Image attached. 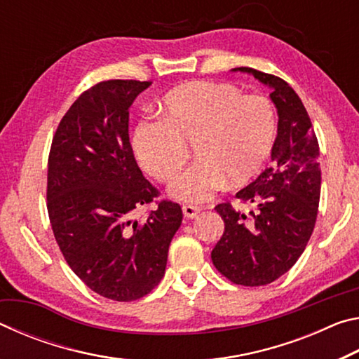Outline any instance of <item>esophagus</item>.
I'll return each instance as SVG.
<instances>
[{
    "instance_id": "esophagus-1",
    "label": "esophagus",
    "mask_w": 359,
    "mask_h": 359,
    "mask_svg": "<svg viewBox=\"0 0 359 359\" xmlns=\"http://www.w3.org/2000/svg\"><path fill=\"white\" fill-rule=\"evenodd\" d=\"M182 210H184V215L191 220V218H194L199 214V210H201V209L196 208V205H184Z\"/></svg>"
}]
</instances>
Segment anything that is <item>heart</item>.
Listing matches in <instances>:
<instances>
[{
	"label": "heart",
	"instance_id": "1",
	"mask_svg": "<svg viewBox=\"0 0 359 359\" xmlns=\"http://www.w3.org/2000/svg\"><path fill=\"white\" fill-rule=\"evenodd\" d=\"M277 109L264 95H244L231 83L193 81L163 96L160 120H142L133 151L145 172L171 182L193 145L198 163L171 187L175 199L203 203L228 182L250 184L263 171L277 139Z\"/></svg>",
	"mask_w": 359,
	"mask_h": 359
}]
</instances>
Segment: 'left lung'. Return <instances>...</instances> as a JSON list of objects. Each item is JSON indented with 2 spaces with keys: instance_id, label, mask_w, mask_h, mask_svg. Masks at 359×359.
I'll return each instance as SVG.
<instances>
[{
  "instance_id": "1",
  "label": "left lung",
  "mask_w": 359,
  "mask_h": 359,
  "mask_svg": "<svg viewBox=\"0 0 359 359\" xmlns=\"http://www.w3.org/2000/svg\"><path fill=\"white\" fill-rule=\"evenodd\" d=\"M234 71L250 72L272 87L278 128L272 166L236 193L255 209L245 215L231 203L215 205L224 231L212 261L229 282L261 287L288 272L312 236L321 188L318 141L301 98L283 79L244 66Z\"/></svg>"
}]
</instances>
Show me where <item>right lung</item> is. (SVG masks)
Masks as SVG:
<instances>
[{
    "instance_id": "add662e5",
    "label": "right lung",
    "mask_w": 359,
    "mask_h": 359,
    "mask_svg": "<svg viewBox=\"0 0 359 359\" xmlns=\"http://www.w3.org/2000/svg\"><path fill=\"white\" fill-rule=\"evenodd\" d=\"M149 81H102L79 96L53 135L47 163V212L66 263L95 293L130 302L165 276L169 244L182 223L172 201L144 177L130 144V106ZM157 208L142 221L134 210Z\"/></svg>"
}]
</instances>
